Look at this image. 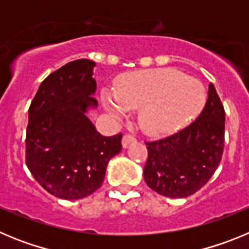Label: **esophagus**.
I'll return each mask as SVG.
<instances>
[{
  "label": "esophagus",
  "instance_id": "obj_1",
  "mask_svg": "<svg viewBox=\"0 0 249 249\" xmlns=\"http://www.w3.org/2000/svg\"><path fill=\"white\" fill-rule=\"evenodd\" d=\"M135 142H136V138L133 137V136H132V135H128V133H127V135H124L122 137V146H123V148H127V147H128L129 144L135 143Z\"/></svg>",
  "mask_w": 249,
  "mask_h": 249
}]
</instances>
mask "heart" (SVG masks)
<instances>
[{
	"label": "heart",
	"instance_id": "b5f03b06",
	"mask_svg": "<svg viewBox=\"0 0 249 249\" xmlns=\"http://www.w3.org/2000/svg\"><path fill=\"white\" fill-rule=\"evenodd\" d=\"M101 101L116 118L138 109L142 131L157 137L173 133L197 116L206 103V91L198 80L175 68H155L120 76L114 93L105 89Z\"/></svg>",
	"mask_w": 249,
	"mask_h": 249
}]
</instances>
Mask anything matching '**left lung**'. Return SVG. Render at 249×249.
Returning <instances> with one entry per match:
<instances>
[{"label":"left lung","instance_id":"obj_1","mask_svg":"<svg viewBox=\"0 0 249 249\" xmlns=\"http://www.w3.org/2000/svg\"><path fill=\"white\" fill-rule=\"evenodd\" d=\"M224 116L223 105L210 83L206 106L197 120L175 135L146 142L147 186L169 198H184L201 190L222 160Z\"/></svg>","mask_w":249,"mask_h":249}]
</instances>
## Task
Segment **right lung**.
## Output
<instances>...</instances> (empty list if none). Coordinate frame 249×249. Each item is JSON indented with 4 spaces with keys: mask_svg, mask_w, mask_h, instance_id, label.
I'll return each instance as SVG.
<instances>
[{
    "mask_svg": "<svg viewBox=\"0 0 249 249\" xmlns=\"http://www.w3.org/2000/svg\"><path fill=\"white\" fill-rule=\"evenodd\" d=\"M94 65L76 59L52 72L28 109L26 164L48 193L68 201L97 191L109 160L122 149L121 133L102 136L86 114L97 107Z\"/></svg>",
    "mask_w": 249,
    "mask_h": 249,
    "instance_id": "1",
    "label": "right lung"
}]
</instances>
